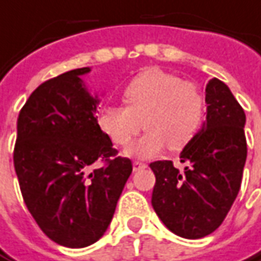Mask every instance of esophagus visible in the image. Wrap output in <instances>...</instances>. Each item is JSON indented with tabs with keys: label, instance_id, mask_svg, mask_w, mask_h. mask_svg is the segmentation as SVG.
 <instances>
[{
	"label": "esophagus",
	"instance_id": "34e87169",
	"mask_svg": "<svg viewBox=\"0 0 261 261\" xmlns=\"http://www.w3.org/2000/svg\"><path fill=\"white\" fill-rule=\"evenodd\" d=\"M145 167H147V164H144V163H140V161H134V164H133V170H134V171L143 170V168Z\"/></svg>",
	"mask_w": 261,
	"mask_h": 261
}]
</instances>
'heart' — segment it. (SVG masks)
<instances>
[{"label": "heart", "instance_id": "b5f03b06", "mask_svg": "<svg viewBox=\"0 0 261 261\" xmlns=\"http://www.w3.org/2000/svg\"><path fill=\"white\" fill-rule=\"evenodd\" d=\"M124 102L127 107L104 108L98 125L114 144L127 147L143 121L148 131L125 151L136 159H153L168 145L182 148L197 134L204 116L200 88L160 70L145 71L133 80L124 90Z\"/></svg>", "mask_w": 261, "mask_h": 261}]
</instances>
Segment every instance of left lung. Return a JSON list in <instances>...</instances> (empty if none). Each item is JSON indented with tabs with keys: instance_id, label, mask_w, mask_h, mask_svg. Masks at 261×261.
Segmentation results:
<instances>
[{
	"instance_id": "obj_1",
	"label": "left lung",
	"mask_w": 261,
	"mask_h": 261,
	"mask_svg": "<svg viewBox=\"0 0 261 261\" xmlns=\"http://www.w3.org/2000/svg\"><path fill=\"white\" fill-rule=\"evenodd\" d=\"M207 117L182 148L181 171L173 161H154V212L164 226L184 239L212 234L226 219L242 184L247 157L246 114L223 81L205 86Z\"/></svg>"
}]
</instances>
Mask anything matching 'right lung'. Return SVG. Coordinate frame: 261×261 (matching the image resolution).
Instances as JSON below:
<instances>
[{
  "instance_id": "1",
  "label": "right lung",
  "mask_w": 261,
  "mask_h": 261,
  "mask_svg": "<svg viewBox=\"0 0 261 261\" xmlns=\"http://www.w3.org/2000/svg\"><path fill=\"white\" fill-rule=\"evenodd\" d=\"M90 71L71 70L37 87L19 111L14 147L28 212L45 236L71 249L102 237L133 171L98 125L100 100L81 80Z\"/></svg>"
}]
</instances>
